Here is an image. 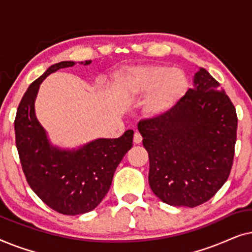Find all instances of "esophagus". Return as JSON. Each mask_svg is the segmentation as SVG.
Listing matches in <instances>:
<instances>
[{"label": "esophagus", "instance_id": "esophagus-1", "mask_svg": "<svg viewBox=\"0 0 252 252\" xmlns=\"http://www.w3.org/2000/svg\"><path fill=\"white\" fill-rule=\"evenodd\" d=\"M141 142H142V136L139 132H135V134H134V143L140 144Z\"/></svg>", "mask_w": 252, "mask_h": 252}]
</instances>
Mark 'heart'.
<instances>
[{"label":"heart","instance_id":"1","mask_svg":"<svg viewBox=\"0 0 252 252\" xmlns=\"http://www.w3.org/2000/svg\"><path fill=\"white\" fill-rule=\"evenodd\" d=\"M119 88L124 94L140 96L150 93L143 105L148 117H157L173 108L188 91L186 73L167 65L129 67L119 74Z\"/></svg>","mask_w":252,"mask_h":252}]
</instances>
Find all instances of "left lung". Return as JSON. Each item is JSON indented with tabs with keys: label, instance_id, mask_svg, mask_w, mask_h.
Segmentation results:
<instances>
[{
	"label": "left lung",
	"instance_id": "left-lung-1",
	"mask_svg": "<svg viewBox=\"0 0 252 252\" xmlns=\"http://www.w3.org/2000/svg\"><path fill=\"white\" fill-rule=\"evenodd\" d=\"M149 154V185L173 206L208 202L230 174L235 154L237 116L232 101L205 68L194 88L163 115L140 120Z\"/></svg>",
	"mask_w": 252,
	"mask_h": 252
}]
</instances>
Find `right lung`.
<instances>
[{
    "label": "right lung",
    "instance_id": "1",
    "mask_svg": "<svg viewBox=\"0 0 252 252\" xmlns=\"http://www.w3.org/2000/svg\"><path fill=\"white\" fill-rule=\"evenodd\" d=\"M91 61H85V64ZM61 62L32 82L20 101L15 119L16 146L30 187L41 201L62 215L75 216L97 206L111 186L117 166L133 147L132 129L118 139H98L78 150H61L49 144L34 111L40 84L53 72L73 66Z\"/></svg>",
    "mask_w": 252,
    "mask_h": 252
}]
</instances>
